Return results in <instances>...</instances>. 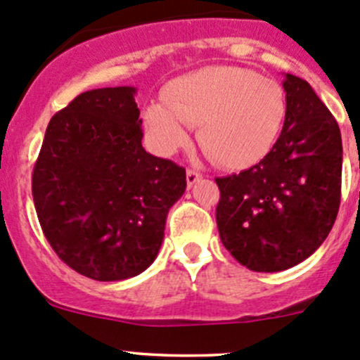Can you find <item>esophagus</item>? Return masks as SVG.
<instances>
[{
  "label": "esophagus",
  "mask_w": 360,
  "mask_h": 360,
  "mask_svg": "<svg viewBox=\"0 0 360 360\" xmlns=\"http://www.w3.org/2000/svg\"><path fill=\"white\" fill-rule=\"evenodd\" d=\"M200 179H202V174L200 172H197V170H193V169H188L186 170V183H188V186H193V184H197Z\"/></svg>",
  "instance_id": "obj_1"
}]
</instances>
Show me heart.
I'll use <instances>...</instances> for the list:
<instances>
[{"label": "heart", "mask_w": 360, "mask_h": 360, "mask_svg": "<svg viewBox=\"0 0 360 360\" xmlns=\"http://www.w3.org/2000/svg\"><path fill=\"white\" fill-rule=\"evenodd\" d=\"M165 103L144 110L148 134L170 155L190 143L198 125L202 150L221 167L248 169L277 143L288 116L282 85L237 66H209L179 76L165 89Z\"/></svg>", "instance_id": "heart-1"}]
</instances>
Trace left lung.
<instances>
[{
	"mask_svg": "<svg viewBox=\"0 0 360 360\" xmlns=\"http://www.w3.org/2000/svg\"><path fill=\"white\" fill-rule=\"evenodd\" d=\"M288 116L259 163L216 177L217 230L231 256L252 271H282L321 248L341 200V134L304 79L285 75Z\"/></svg>",
	"mask_w": 360,
	"mask_h": 360,
	"instance_id": "1",
	"label": "left lung"
}]
</instances>
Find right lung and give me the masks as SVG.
<instances>
[{"label":"right lung","mask_w":360,"mask_h":360,"mask_svg":"<svg viewBox=\"0 0 360 360\" xmlns=\"http://www.w3.org/2000/svg\"><path fill=\"white\" fill-rule=\"evenodd\" d=\"M134 86L79 94L52 116L32 169L46 240L78 274L101 282L143 274L157 257L186 170L148 153Z\"/></svg>","instance_id":"1"}]
</instances>
